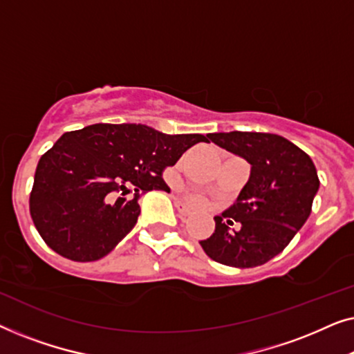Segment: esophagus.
Here are the masks:
<instances>
[{
	"mask_svg": "<svg viewBox=\"0 0 354 354\" xmlns=\"http://www.w3.org/2000/svg\"><path fill=\"white\" fill-rule=\"evenodd\" d=\"M174 205H176L178 214H180V216H190L192 214V209L183 201L176 200V203H174Z\"/></svg>",
	"mask_w": 354,
	"mask_h": 354,
	"instance_id": "obj_1",
	"label": "esophagus"
}]
</instances>
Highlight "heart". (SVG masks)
I'll return each instance as SVG.
<instances>
[{
  "label": "heart",
  "mask_w": 354,
  "mask_h": 354,
  "mask_svg": "<svg viewBox=\"0 0 354 354\" xmlns=\"http://www.w3.org/2000/svg\"><path fill=\"white\" fill-rule=\"evenodd\" d=\"M192 200H193V201H195V203H196V205H200V203H201V198H200V196H193V198H192Z\"/></svg>",
  "instance_id": "obj_1"
}]
</instances>
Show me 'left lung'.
<instances>
[{
	"instance_id": "obj_1",
	"label": "left lung",
	"mask_w": 354,
	"mask_h": 354,
	"mask_svg": "<svg viewBox=\"0 0 354 354\" xmlns=\"http://www.w3.org/2000/svg\"><path fill=\"white\" fill-rule=\"evenodd\" d=\"M212 143L246 159L251 174L229 209L216 216V229L201 240L205 253L230 268L263 266L283 251L311 214L319 190L313 159L275 133H209ZM239 221L241 229L230 230Z\"/></svg>"
}]
</instances>
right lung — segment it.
I'll return each mask as SVG.
<instances>
[{"label":"right lung","mask_w":354,"mask_h":354,"mask_svg":"<svg viewBox=\"0 0 354 354\" xmlns=\"http://www.w3.org/2000/svg\"><path fill=\"white\" fill-rule=\"evenodd\" d=\"M205 135H167L142 124H93L67 132L38 161L30 216L57 254L77 263L101 259L133 229L138 200L169 192L162 171ZM133 187L136 195L127 198Z\"/></svg>","instance_id":"right-lung-1"}]
</instances>
